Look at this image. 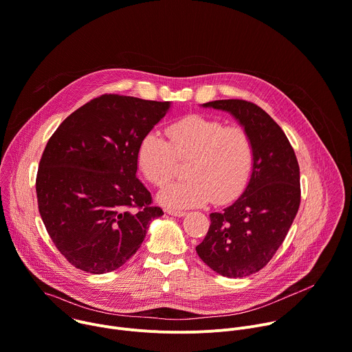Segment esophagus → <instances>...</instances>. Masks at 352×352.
I'll return each instance as SVG.
<instances>
[{
	"label": "esophagus",
	"mask_w": 352,
	"mask_h": 352,
	"mask_svg": "<svg viewBox=\"0 0 352 352\" xmlns=\"http://www.w3.org/2000/svg\"><path fill=\"white\" fill-rule=\"evenodd\" d=\"M166 212L171 216H175V217H184L186 214L184 210H174V209H167Z\"/></svg>",
	"instance_id": "obj_1"
}]
</instances>
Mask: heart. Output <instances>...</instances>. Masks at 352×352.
<instances>
[{
	"mask_svg": "<svg viewBox=\"0 0 352 352\" xmlns=\"http://www.w3.org/2000/svg\"><path fill=\"white\" fill-rule=\"evenodd\" d=\"M167 138L150 132L138 148L142 174L157 188L173 178L178 162H188V178L160 195L167 206L193 208L210 199L214 205H226L246 189L255 166V144L243 128L192 114L173 122Z\"/></svg>",
	"mask_w": 352,
	"mask_h": 352,
	"instance_id": "heart-1",
	"label": "heart"
}]
</instances>
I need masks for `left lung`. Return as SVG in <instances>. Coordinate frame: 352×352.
<instances>
[{
  "mask_svg": "<svg viewBox=\"0 0 352 352\" xmlns=\"http://www.w3.org/2000/svg\"><path fill=\"white\" fill-rule=\"evenodd\" d=\"M231 113L255 144L252 177L235 202L210 214L196 252L216 273L238 278L263 269L277 252L300 204L299 166L283 129L255 103L216 100L204 104Z\"/></svg>",
  "mask_w": 352,
  "mask_h": 352,
  "instance_id": "obj_1",
  "label": "left lung"
}]
</instances>
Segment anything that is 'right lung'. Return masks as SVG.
Listing matches in <instances>:
<instances>
[{"label": "right lung", "mask_w": 352, "mask_h": 352, "mask_svg": "<svg viewBox=\"0 0 352 352\" xmlns=\"http://www.w3.org/2000/svg\"><path fill=\"white\" fill-rule=\"evenodd\" d=\"M168 102L102 94L74 111L48 139L36 177L45 230L76 269L103 274L140 248L163 216L136 178L142 139L166 116Z\"/></svg>", "instance_id": "1"}]
</instances>
